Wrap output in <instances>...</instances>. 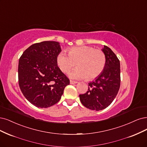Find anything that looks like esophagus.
I'll return each instance as SVG.
<instances>
[{
    "mask_svg": "<svg viewBox=\"0 0 147 147\" xmlns=\"http://www.w3.org/2000/svg\"><path fill=\"white\" fill-rule=\"evenodd\" d=\"M78 82H75V81H73V80H70V83L71 84H76Z\"/></svg>",
    "mask_w": 147,
    "mask_h": 147,
    "instance_id": "1",
    "label": "esophagus"
}]
</instances>
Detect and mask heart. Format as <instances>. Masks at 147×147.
<instances>
[{"mask_svg":"<svg viewBox=\"0 0 147 147\" xmlns=\"http://www.w3.org/2000/svg\"><path fill=\"white\" fill-rule=\"evenodd\" d=\"M68 54L59 53L57 63L64 73L69 72L76 64L77 67L69 73L72 78L94 79L98 77L105 67L106 56L101 50L84 45L70 49Z\"/></svg>","mask_w":147,"mask_h":147,"instance_id":"heart-1","label":"heart"}]
</instances>
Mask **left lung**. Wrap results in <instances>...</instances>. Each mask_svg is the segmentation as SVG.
Instances as JSON below:
<instances>
[{
  "instance_id": "left-lung-1",
  "label": "left lung",
  "mask_w": 147,
  "mask_h": 147,
  "mask_svg": "<svg viewBox=\"0 0 147 147\" xmlns=\"http://www.w3.org/2000/svg\"><path fill=\"white\" fill-rule=\"evenodd\" d=\"M102 51L106 56L103 72L94 81L88 83L86 92L79 95L85 107L94 111L107 108L115 98L120 85V61L112 50L106 45Z\"/></svg>"
}]
</instances>
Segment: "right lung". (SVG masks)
<instances>
[{"label": "right lung", "mask_w": 147, "mask_h": 147, "mask_svg": "<svg viewBox=\"0 0 147 147\" xmlns=\"http://www.w3.org/2000/svg\"><path fill=\"white\" fill-rule=\"evenodd\" d=\"M59 43L43 41L32 45L19 58V85L24 97L38 108L58 103L70 81L57 63Z\"/></svg>", "instance_id": "1"}]
</instances>
